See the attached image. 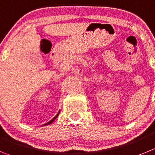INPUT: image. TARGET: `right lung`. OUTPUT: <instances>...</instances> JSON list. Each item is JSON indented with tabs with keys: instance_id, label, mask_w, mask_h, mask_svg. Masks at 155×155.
Listing matches in <instances>:
<instances>
[{
	"instance_id": "right-lung-1",
	"label": "right lung",
	"mask_w": 155,
	"mask_h": 155,
	"mask_svg": "<svg viewBox=\"0 0 155 155\" xmlns=\"http://www.w3.org/2000/svg\"><path fill=\"white\" fill-rule=\"evenodd\" d=\"M60 111H59V112H58V113H57V115H56V116H55V117H54V118H53V119H51V120H50V121H48V122H47V123L44 124V125H42V126H45V125H50V124H51V123H52V122H53V121H54V120H55V119H56V118H57V117H58V115H60Z\"/></svg>"
}]
</instances>
